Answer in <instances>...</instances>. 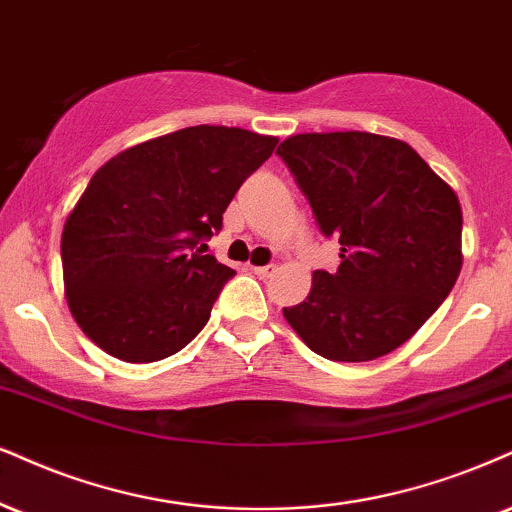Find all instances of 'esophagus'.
<instances>
[{"instance_id": "obj_1", "label": "esophagus", "mask_w": 512, "mask_h": 512, "mask_svg": "<svg viewBox=\"0 0 512 512\" xmlns=\"http://www.w3.org/2000/svg\"><path fill=\"white\" fill-rule=\"evenodd\" d=\"M251 270H254L258 277H270L275 273V266H251Z\"/></svg>"}]
</instances>
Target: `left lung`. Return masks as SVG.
Masks as SVG:
<instances>
[{"mask_svg":"<svg viewBox=\"0 0 512 512\" xmlns=\"http://www.w3.org/2000/svg\"><path fill=\"white\" fill-rule=\"evenodd\" d=\"M277 154L308 197L337 273L315 270L299 306L282 308L308 349L363 363L406 344L463 268L458 194L410 144L372 132H304Z\"/></svg>","mask_w":512,"mask_h":512,"instance_id":"obj_1","label":"left lung"}]
</instances>
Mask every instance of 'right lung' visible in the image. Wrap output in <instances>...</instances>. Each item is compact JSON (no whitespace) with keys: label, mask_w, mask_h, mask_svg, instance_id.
Wrapping results in <instances>:
<instances>
[{"label":"right lung","mask_w":512,"mask_h":512,"mask_svg":"<svg viewBox=\"0 0 512 512\" xmlns=\"http://www.w3.org/2000/svg\"><path fill=\"white\" fill-rule=\"evenodd\" d=\"M277 137L194 125L123 149L92 175L61 232L75 323L125 363L173 356L206 325L235 270L194 249L223 227Z\"/></svg>","instance_id":"1"}]
</instances>
